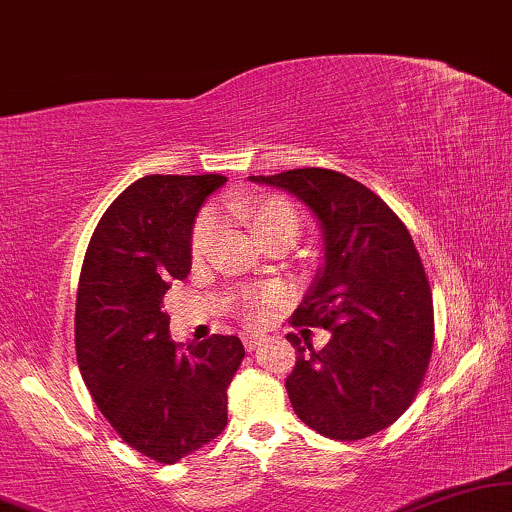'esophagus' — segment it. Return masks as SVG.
<instances>
[{
	"instance_id": "esophagus-1",
	"label": "esophagus",
	"mask_w": 512,
	"mask_h": 512,
	"mask_svg": "<svg viewBox=\"0 0 512 512\" xmlns=\"http://www.w3.org/2000/svg\"><path fill=\"white\" fill-rule=\"evenodd\" d=\"M262 344V337L260 335H243V346H245V351H255L257 346Z\"/></svg>"
}]
</instances>
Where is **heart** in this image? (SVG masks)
<instances>
[{
    "instance_id": "obj_1",
    "label": "heart",
    "mask_w": 512,
    "mask_h": 512,
    "mask_svg": "<svg viewBox=\"0 0 512 512\" xmlns=\"http://www.w3.org/2000/svg\"><path fill=\"white\" fill-rule=\"evenodd\" d=\"M231 210L248 220L252 231H255L262 243L283 234V231H295V234H299V213L288 199H283V196H257V199H252L248 203H234ZM215 231L217 217L213 213H203L199 220H196L192 238H189V255H192L194 262H201L203 257L208 255ZM281 297L283 290L276 288V285H269V288L255 292H243V295L238 297V306H241L245 318L260 320L264 316V309L276 304Z\"/></svg>"
}]
</instances>
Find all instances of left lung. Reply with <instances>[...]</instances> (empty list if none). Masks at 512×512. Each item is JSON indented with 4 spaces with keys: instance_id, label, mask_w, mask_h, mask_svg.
Listing matches in <instances>:
<instances>
[{
    "instance_id": "left-lung-1",
    "label": "left lung",
    "mask_w": 512,
    "mask_h": 512,
    "mask_svg": "<svg viewBox=\"0 0 512 512\" xmlns=\"http://www.w3.org/2000/svg\"><path fill=\"white\" fill-rule=\"evenodd\" d=\"M318 217L325 260L292 325L332 332L323 349L288 335L292 410L332 440L384 431L417 398L433 351V297L410 231L372 189L327 168L250 175Z\"/></svg>"
}]
</instances>
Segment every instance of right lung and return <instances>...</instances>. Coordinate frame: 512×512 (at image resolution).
Masks as SVG:
<instances>
[{"label": "right lung", "instance_id": "add662e5", "mask_svg": "<svg viewBox=\"0 0 512 512\" xmlns=\"http://www.w3.org/2000/svg\"><path fill=\"white\" fill-rule=\"evenodd\" d=\"M224 175H145L100 217L81 264L74 344L93 403L119 438L177 463L227 426V388L245 356L238 337L182 349L163 295L192 269L189 238Z\"/></svg>", "mask_w": 512, "mask_h": 512}]
</instances>
